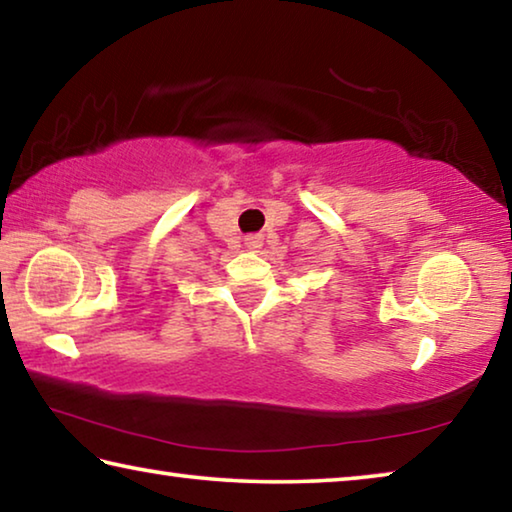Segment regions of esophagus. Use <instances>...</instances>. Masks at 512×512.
<instances>
[{
    "instance_id": "obj_1",
    "label": "esophagus",
    "mask_w": 512,
    "mask_h": 512,
    "mask_svg": "<svg viewBox=\"0 0 512 512\" xmlns=\"http://www.w3.org/2000/svg\"><path fill=\"white\" fill-rule=\"evenodd\" d=\"M244 241H246L248 250H259V248H262L264 239H262V235H248Z\"/></svg>"
}]
</instances>
